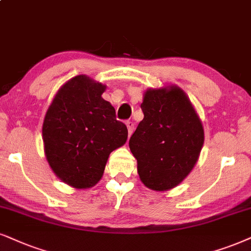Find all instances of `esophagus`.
I'll use <instances>...</instances> for the list:
<instances>
[{
  "mask_svg": "<svg viewBox=\"0 0 251 251\" xmlns=\"http://www.w3.org/2000/svg\"><path fill=\"white\" fill-rule=\"evenodd\" d=\"M126 126H127V129H128V134L131 135L133 131H134V123L133 122H126Z\"/></svg>",
  "mask_w": 251,
  "mask_h": 251,
  "instance_id": "obj_1",
  "label": "esophagus"
}]
</instances>
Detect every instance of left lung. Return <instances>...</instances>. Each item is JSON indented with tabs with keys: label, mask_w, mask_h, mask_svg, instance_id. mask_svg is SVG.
<instances>
[{
	"label": "left lung",
	"mask_w": 251,
	"mask_h": 251,
	"mask_svg": "<svg viewBox=\"0 0 251 251\" xmlns=\"http://www.w3.org/2000/svg\"><path fill=\"white\" fill-rule=\"evenodd\" d=\"M144 119L129 139L141 182L154 191L176 188L191 173L204 145V127L188 95L175 84L149 88Z\"/></svg>",
	"instance_id": "1"
}]
</instances>
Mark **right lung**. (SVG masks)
Masks as SVG:
<instances>
[{
  "label": "right lung",
  "mask_w": 251,
  "mask_h": 251,
  "mask_svg": "<svg viewBox=\"0 0 251 251\" xmlns=\"http://www.w3.org/2000/svg\"><path fill=\"white\" fill-rule=\"evenodd\" d=\"M105 89L87 75L75 76L59 89L44 119L47 162L62 182L75 189L96 185L111 151L127 140V127L102 97Z\"/></svg>",
  "instance_id": "obj_1"
}]
</instances>
